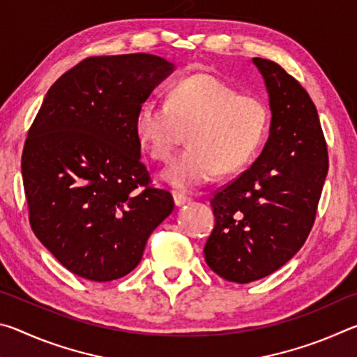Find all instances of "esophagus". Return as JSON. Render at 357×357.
Segmentation results:
<instances>
[{
    "instance_id": "obj_1",
    "label": "esophagus",
    "mask_w": 357,
    "mask_h": 357,
    "mask_svg": "<svg viewBox=\"0 0 357 357\" xmlns=\"http://www.w3.org/2000/svg\"><path fill=\"white\" fill-rule=\"evenodd\" d=\"M173 202H174V204H176V206L179 208V206H184V204L189 203L190 198L183 195V193H173Z\"/></svg>"
}]
</instances>
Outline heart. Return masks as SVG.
<instances>
[{"mask_svg": "<svg viewBox=\"0 0 357 357\" xmlns=\"http://www.w3.org/2000/svg\"><path fill=\"white\" fill-rule=\"evenodd\" d=\"M268 107L253 94L213 74H193L172 84L167 100L149 98L138 108V140L157 160L172 159L184 140L190 146L162 174L168 184L190 190L233 173L255 157L268 134Z\"/></svg>", "mask_w": 357, "mask_h": 357, "instance_id": "b5f03b06", "label": "heart"}]
</instances>
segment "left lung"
I'll return each mask as SVG.
<instances>
[{
	"label": "left lung",
	"mask_w": 357,
	"mask_h": 357,
	"mask_svg": "<svg viewBox=\"0 0 357 357\" xmlns=\"http://www.w3.org/2000/svg\"><path fill=\"white\" fill-rule=\"evenodd\" d=\"M269 96V137L249 170L211 198L204 259L222 279L249 283L289 261L309 236L328 174L317 107L298 80L252 58Z\"/></svg>",
	"instance_id": "8db88e82"
}]
</instances>
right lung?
<instances>
[{
    "instance_id": "obj_1",
    "label": "right lung",
    "mask_w": 357,
    "mask_h": 357,
    "mask_svg": "<svg viewBox=\"0 0 357 357\" xmlns=\"http://www.w3.org/2000/svg\"><path fill=\"white\" fill-rule=\"evenodd\" d=\"M173 70L148 53L83 59L52 84L28 132L22 174L31 228L82 279L128 275L172 214L173 197L149 185L135 116Z\"/></svg>"
}]
</instances>
